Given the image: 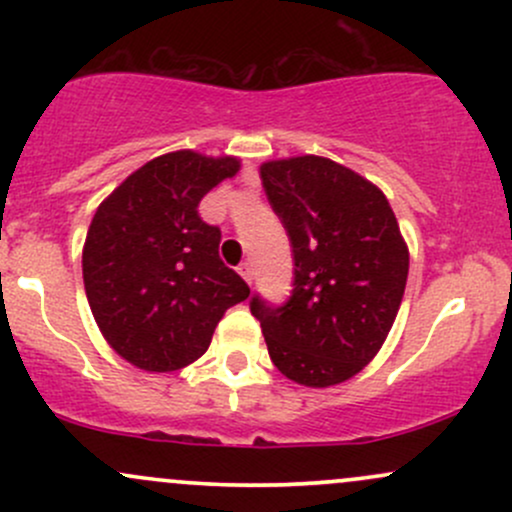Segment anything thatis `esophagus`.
Wrapping results in <instances>:
<instances>
[{
	"label": "esophagus",
	"instance_id": "esophagus-1",
	"mask_svg": "<svg viewBox=\"0 0 512 512\" xmlns=\"http://www.w3.org/2000/svg\"><path fill=\"white\" fill-rule=\"evenodd\" d=\"M238 272H240V276H243L245 281H248V284H252V279H255V272H252V264H250V262L240 264Z\"/></svg>",
	"mask_w": 512,
	"mask_h": 512
}]
</instances>
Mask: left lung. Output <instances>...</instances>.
I'll return each mask as SVG.
<instances>
[{"mask_svg": "<svg viewBox=\"0 0 512 512\" xmlns=\"http://www.w3.org/2000/svg\"><path fill=\"white\" fill-rule=\"evenodd\" d=\"M293 248V293L281 308L255 296L269 358L305 387H332L373 361L392 330L409 248L378 185L325 156L260 166Z\"/></svg>", "mask_w": 512, "mask_h": 512, "instance_id": "8db88e82", "label": "left lung"}]
</instances>
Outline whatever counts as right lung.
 <instances>
[{"mask_svg": "<svg viewBox=\"0 0 512 512\" xmlns=\"http://www.w3.org/2000/svg\"><path fill=\"white\" fill-rule=\"evenodd\" d=\"M240 170L236 156L180 149L151 158L103 199L88 226L84 289L105 342L149 373L195 363L248 284L219 257L199 202Z\"/></svg>", "mask_w": 512, "mask_h": 512, "instance_id": "1", "label": "right lung"}]
</instances>
